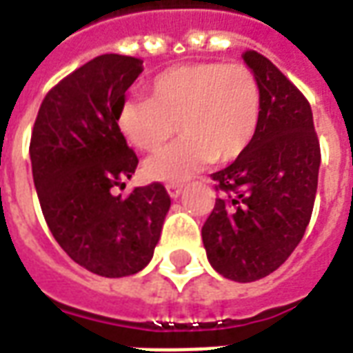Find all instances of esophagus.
Instances as JSON below:
<instances>
[{"mask_svg":"<svg viewBox=\"0 0 353 353\" xmlns=\"http://www.w3.org/2000/svg\"><path fill=\"white\" fill-rule=\"evenodd\" d=\"M166 190H168L170 198H177L179 194H181L183 187H181V185H168V187H166Z\"/></svg>","mask_w":353,"mask_h":353,"instance_id":"obj_1","label":"esophagus"}]
</instances>
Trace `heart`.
Listing matches in <instances>:
<instances>
[{
	"label": "heart",
	"mask_w": 353,
	"mask_h": 353,
	"mask_svg": "<svg viewBox=\"0 0 353 353\" xmlns=\"http://www.w3.org/2000/svg\"><path fill=\"white\" fill-rule=\"evenodd\" d=\"M262 93L254 72L241 63H189L164 70L151 82L150 99L130 97L119 106L117 123L134 148L157 153L145 174L181 183L219 161H234L256 134Z\"/></svg>",
	"instance_id": "1"
}]
</instances>
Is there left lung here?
I'll return each mask as SVG.
<instances>
[{"instance_id": "8db88e82", "label": "left lung", "mask_w": 353, "mask_h": 353, "mask_svg": "<svg viewBox=\"0 0 353 353\" xmlns=\"http://www.w3.org/2000/svg\"><path fill=\"white\" fill-rule=\"evenodd\" d=\"M243 59L260 83V123L249 148L211 174L221 196L202 239L216 273L252 283L283 265L301 241L322 157L305 95L262 54L247 50Z\"/></svg>"}]
</instances>
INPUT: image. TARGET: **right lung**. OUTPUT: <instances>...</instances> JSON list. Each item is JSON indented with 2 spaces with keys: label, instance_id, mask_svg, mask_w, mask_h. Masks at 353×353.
<instances>
[{
  "label": "right lung",
  "instance_id": "1",
  "mask_svg": "<svg viewBox=\"0 0 353 353\" xmlns=\"http://www.w3.org/2000/svg\"><path fill=\"white\" fill-rule=\"evenodd\" d=\"M142 61L103 54L52 88L30 142L31 170L44 221L59 247L101 276L142 271L159 243L170 196L163 183L116 196L138 166L117 125Z\"/></svg>",
  "mask_w": 353,
  "mask_h": 353
}]
</instances>
